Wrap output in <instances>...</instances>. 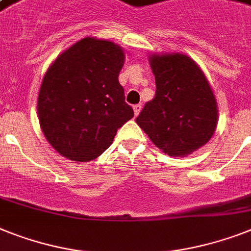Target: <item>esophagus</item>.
<instances>
[{"instance_id": "obj_1", "label": "esophagus", "mask_w": 251, "mask_h": 251, "mask_svg": "<svg viewBox=\"0 0 251 251\" xmlns=\"http://www.w3.org/2000/svg\"><path fill=\"white\" fill-rule=\"evenodd\" d=\"M132 109H134L135 116H138L140 113V111H142V104H135L134 107H132Z\"/></svg>"}]
</instances>
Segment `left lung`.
I'll list each match as a JSON object with an SVG mask.
<instances>
[{"label":"left lung","mask_w":251,"mask_h":251,"mask_svg":"<svg viewBox=\"0 0 251 251\" xmlns=\"http://www.w3.org/2000/svg\"><path fill=\"white\" fill-rule=\"evenodd\" d=\"M156 95L136 124L152 143L172 157H184L211 139L217 130L218 103L205 73L180 52L148 56Z\"/></svg>","instance_id":"obj_1"}]
</instances>
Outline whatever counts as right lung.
I'll list each match as a JSON object with an SVG mask.
<instances>
[{
    "label": "right lung",
    "instance_id": "add662e5",
    "mask_svg": "<svg viewBox=\"0 0 251 251\" xmlns=\"http://www.w3.org/2000/svg\"><path fill=\"white\" fill-rule=\"evenodd\" d=\"M125 50L108 40L85 37L58 55L38 91L41 130L63 157H99L116 132L134 117L119 82Z\"/></svg>",
    "mask_w": 251,
    "mask_h": 251
}]
</instances>
